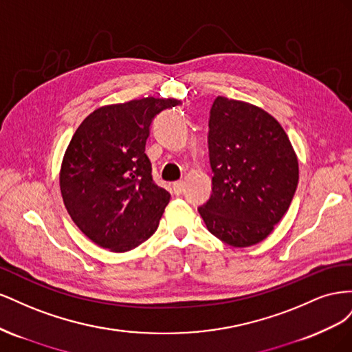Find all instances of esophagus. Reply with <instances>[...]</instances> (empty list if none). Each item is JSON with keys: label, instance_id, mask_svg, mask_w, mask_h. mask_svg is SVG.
<instances>
[{"label": "esophagus", "instance_id": "34e87169", "mask_svg": "<svg viewBox=\"0 0 352 352\" xmlns=\"http://www.w3.org/2000/svg\"><path fill=\"white\" fill-rule=\"evenodd\" d=\"M173 192L176 195H180L184 192V182H182V180H177V182L173 184Z\"/></svg>", "mask_w": 352, "mask_h": 352}]
</instances>
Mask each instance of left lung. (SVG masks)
I'll return each mask as SVG.
<instances>
[{"label": "left lung", "instance_id": "1", "mask_svg": "<svg viewBox=\"0 0 352 352\" xmlns=\"http://www.w3.org/2000/svg\"><path fill=\"white\" fill-rule=\"evenodd\" d=\"M208 127L212 192L198 211L216 238L251 247L270 235L291 206L296 154L280 123L250 102L217 97Z\"/></svg>", "mask_w": 352, "mask_h": 352}]
</instances>
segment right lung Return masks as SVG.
<instances>
[{
	"label": "right lung",
	"mask_w": 352,
	"mask_h": 352,
	"mask_svg": "<svg viewBox=\"0 0 352 352\" xmlns=\"http://www.w3.org/2000/svg\"><path fill=\"white\" fill-rule=\"evenodd\" d=\"M179 100L146 97L94 110L74 132L60 168L72 220L98 247L126 252L150 238L170 201L145 154L154 117Z\"/></svg>",
	"instance_id": "add662e5"
}]
</instances>
